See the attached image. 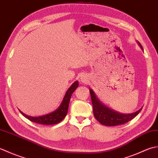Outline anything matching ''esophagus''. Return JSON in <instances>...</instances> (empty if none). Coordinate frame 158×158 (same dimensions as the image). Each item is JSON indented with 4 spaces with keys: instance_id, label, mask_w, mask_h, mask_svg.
I'll return each instance as SVG.
<instances>
[{
    "instance_id": "1",
    "label": "esophagus",
    "mask_w": 158,
    "mask_h": 158,
    "mask_svg": "<svg viewBox=\"0 0 158 158\" xmlns=\"http://www.w3.org/2000/svg\"><path fill=\"white\" fill-rule=\"evenodd\" d=\"M87 78H86L85 76H82L81 78H80V80H81V82H82L83 83H86V81H87Z\"/></svg>"
}]
</instances>
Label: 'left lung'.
Listing matches in <instances>:
<instances>
[{
	"label": "left lung",
	"instance_id": "obj_1",
	"mask_svg": "<svg viewBox=\"0 0 158 158\" xmlns=\"http://www.w3.org/2000/svg\"><path fill=\"white\" fill-rule=\"evenodd\" d=\"M140 48L143 50L141 44L138 42ZM91 93V98L93 108V114L95 117L101 124L106 126H116V125L124 124L137 116L142 110L140 108L138 111L131 114H123L120 112L114 111L104 106L96 97L95 93L92 89H89Z\"/></svg>",
	"mask_w": 158,
	"mask_h": 158
}]
</instances>
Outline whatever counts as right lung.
I'll return each instance as SVG.
<instances>
[{"mask_svg":"<svg viewBox=\"0 0 158 158\" xmlns=\"http://www.w3.org/2000/svg\"><path fill=\"white\" fill-rule=\"evenodd\" d=\"M78 86V82L76 81L73 82L70 87L67 90L65 96H64L62 102H61L59 107L55 111L51 113H49L46 115L40 116V117H31L27 114H24L23 112H20L28 120L33 121L34 123L42 124V125H54L59 123V122L62 121L67 115V111H68V107L71 97H72V93L74 92L75 90Z\"/></svg>","mask_w":158,"mask_h":158,"instance_id":"1","label":"right lung"}]
</instances>
